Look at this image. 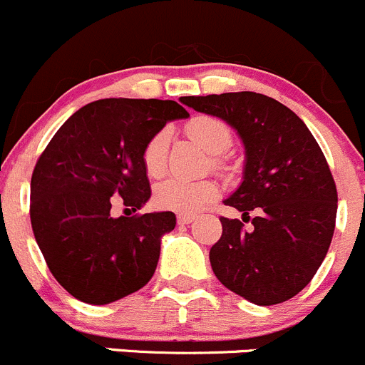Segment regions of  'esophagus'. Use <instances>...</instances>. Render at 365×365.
<instances>
[{
	"label": "esophagus",
	"mask_w": 365,
	"mask_h": 365,
	"mask_svg": "<svg viewBox=\"0 0 365 365\" xmlns=\"http://www.w3.org/2000/svg\"><path fill=\"white\" fill-rule=\"evenodd\" d=\"M195 220L193 215H178V223L179 225H187V223H191Z\"/></svg>",
	"instance_id": "1"
}]
</instances>
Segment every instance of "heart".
Wrapping results in <instances>:
<instances>
[{
  "instance_id": "obj_1",
  "label": "heart",
  "mask_w": 365,
  "mask_h": 365,
  "mask_svg": "<svg viewBox=\"0 0 365 365\" xmlns=\"http://www.w3.org/2000/svg\"><path fill=\"white\" fill-rule=\"evenodd\" d=\"M187 135L211 154H222L232 143V133L222 120L212 117H197L187 124ZM168 131L161 129L147 142L143 149V167L153 178L165 170L167 163ZM218 197V186L211 179L168 178L158 184L154 202L158 207L193 215Z\"/></svg>"
}]
</instances>
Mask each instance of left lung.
<instances>
[{
	"mask_svg": "<svg viewBox=\"0 0 365 365\" xmlns=\"http://www.w3.org/2000/svg\"><path fill=\"white\" fill-rule=\"evenodd\" d=\"M179 101L225 120L245 145L243 182L225 204L243 220L254 211V227L220 218L222 237L209 252L216 279L255 305L289 300L316 275L334 236L337 187L323 150L294 111L262 93Z\"/></svg>",
	"mask_w": 365,
	"mask_h": 365,
	"instance_id": "left-lung-1",
	"label": "left lung"
}]
</instances>
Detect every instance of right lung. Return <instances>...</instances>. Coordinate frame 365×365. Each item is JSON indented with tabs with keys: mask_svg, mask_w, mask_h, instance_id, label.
Wrapping results in <instances>:
<instances>
[{
	"mask_svg": "<svg viewBox=\"0 0 365 365\" xmlns=\"http://www.w3.org/2000/svg\"><path fill=\"white\" fill-rule=\"evenodd\" d=\"M186 117L175 101H93L41 154L31 175V229L49 272L74 298L106 305L153 279L175 215L115 218L111 197L133 211L149 200L143 149L167 122Z\"/></svg>",
	"mask_w": 365,
	"mask_h": 365,
	"instance_id": "add662e5",
	"label": "right lung"
}]
</instances>
